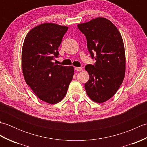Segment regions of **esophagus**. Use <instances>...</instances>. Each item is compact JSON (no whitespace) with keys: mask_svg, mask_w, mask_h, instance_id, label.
I'll use <instances>...</instances> for the list:
<instances>
[{"mask_svg":"<svg viewBox=\"0 0 147 147\" xmlns=\"http://www.w3.org/2000/svg\"><path fill=\"white\" fill-rule=\"evenodd\" d=\"M74 69H75V70L76 71H82V67H76L75 68H74Z\"/></svg>","mask_w":147,"mask_h":147,"instance_id":"esophagus-1","label":"esophagus"}]
</instances>
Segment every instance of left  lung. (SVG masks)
Segmentation results:
<instances>
[{
  "label": "left lung",
  "mask_w": 147,
  "mask_h": 147,
  "mask_svg": "<svg viewBox=\"0 0 147 147\" xmlns=\"http://www.w3.org/2000/svg\"><path fill=\"white\" fill-rule=\"evenodd\" d=\"M78 28L85 35L88 51L96 60L94 65L85 67L90 76L85 84L86 92L93 101L105 102L117 92L125 75L123 38L114 24L104 18L79 24Z\"/></svg>",
  "instance_id": "8db88e82"
}]
</instances>
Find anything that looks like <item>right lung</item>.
Here are the masks:
<instances>
[{"mask_svg": "<svg viewBox=\"0 0 147 147\" xmlns=\"http://www.w3.org/2000/svg\"><path fill=\"white\" fill-rule=\"evenodd\" d=\"M67 26L43 23L27 34L23 43L21 64L25 82L38 97L55 104L66 95L74 75L73 66L56 64L58 48Z\"/></svg>", "mask_w": 147, "mask_h": 147, "instance_id": "right-lung-1", "label": "right lung"}]
</instances>
